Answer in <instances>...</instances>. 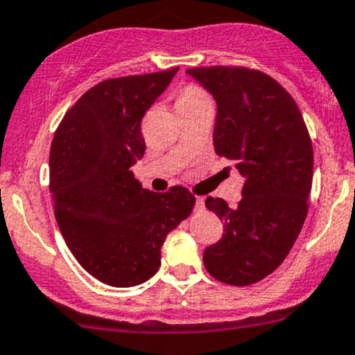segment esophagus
Wrapping results in <instances>:
<instances>
[{
  "mask_svg": "<svg viewBox=\"0 0 355 355\" xmlns=\"http://www.w3.org/2000/svg\"><path fill=\"white\" fill-rule=\"evenodd\" d=\"M204 207H206V204H204V198H201V196H198V198H196L194 209L196 211H204Z\"/></svg>",
  "mask_w": 355,
  "mask_h": 355,
  "instance_id": "1",
  "label": "esophagus"
}]
</instances>
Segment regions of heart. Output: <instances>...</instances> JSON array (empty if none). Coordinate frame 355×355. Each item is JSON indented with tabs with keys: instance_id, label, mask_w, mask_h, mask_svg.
I'll use <instances>...</instances> for the list:
<instances>
[{
	"instance_id": "b5f03b06",
	"label": "heart",
	"mask_w": 355,
	"mask_h": 355,
	"mask_svg": "<svg viewBox=\"0 0 355 355\" xmlns=\"http://www.w3.org/2000/svg\"><path fill=\"white\" fill-rule=\"evenodd\" d=\"M207 94L206 91L202 89L201 86L198 85H186L179 89L178 98H176V106H184V104H194V103H201L206 101Z\"/></svg>"
}]
</instances>
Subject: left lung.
Listing matches in <instances>:
<instances>
[{
  "label": "left lung",
  "instance_id": "1",
  "mask_svg": "<svg viewBox=\"0 0 355 355\" xmlns=\"http://www.w3.org/2000/svg\"><path fill=\"white\" fill-rule=\"evenodd\" d=\"M186 73L214 96V149L244 178L234 209L220 198L206 199L224 234L206 248L204 266L224 284H254L282 264L306 220L314 171L309 131L293 96L259 69L206 66Z\"/></svg>",
  "mask_w": 355,
  "mask_h": 355
}]
</instances>
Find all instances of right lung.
<instances>
[{
    "label": "right lung",
    "instance_id": "add662e5",
    "mask_svg": "<svg viewBox=\"0 0 355 355\" xmlns=\"http://www.w3.org/2000/svg\"><path fill=\"white\" fill-rule=\"evenodd\" d=\"M179 68L110 78L87 89L54 132L49 191L69 251L112 287L143 284L161 266L166 236L193 211L189 189H143L131 166L143 157L141 121Z\"/></svg>",
    "mask_w": 355,
    "mask_h": 355
}]
</instances>
